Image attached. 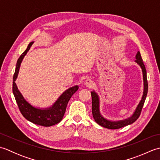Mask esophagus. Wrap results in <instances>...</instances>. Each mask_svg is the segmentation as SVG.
<instances>
[{"label":"esophagus","instance_id":"34e87169","mask_svg":"<svg viewBox=\"0 0 160 160\" xmlns=\"http://www.w3.org/2000/svg\"><path fill=\"white\" fill-rule=\"evenodd\" d=\"M84 84H85V86L88 88H91L93 85H94V82L92 80L89 79V78H87V79L84 81Z\"/></svg>","mask_w":160,"mask_h":160}]
</instances>
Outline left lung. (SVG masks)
Segmentation results:
<instances>
[{
  "instance_id": "1",
  "label": "left lung",
  "mask_w": 160,
  "mask_h": 160,
  "mask_svg": "<svg viewBox=\"0 0 160 160\" xmlns=\"http://www.w3.org/2000/svg\"><path fill=\"white\" fill-rule=\"evenodd\" d=\"M135 58H136L135 62H136L140 66L142 71V73H143L144 92H143V96H142L141 101L138 105L136 109H135L133 114H132L130 118H128V119H125V120H120V121H111V120H107L106 118H104L102 115H101L100 112L99 96H98L97 93L95 92L94 91H91V97H92L93 117L94 118L95 121H96L98 124L102 126V127L108 128V129L120 128L125 127V126L132 124L134 122H135L138 120V118L140 115L142 107L144 106L146 98H147V96L148 82H147V70H146L145 65L144 64L143 60H142L140 52H138L136 56H135Z\"/></svg>"
}]
</instances>
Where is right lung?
Instances as JSON below:
<instances>
[{
    "mask_svg": "<svg viewBox=\"0 0 160 160\" xmlns=\"http://www.w3.org/2000/svg\"><path fill=\"white\" fill-rule=\"evenodd\" d=\"M33 42H31L28 48L24 52L17 60L15 73L13 77V93L15 97L16 103L18 104L20 113L23 117L33 124L42 126V127H51L55 125L62 120L65 113L67 105L73 94L78 89V86H74L67 89L58 98L52 107L46 108H38L33 107L27 101L21 93L20 92L16 86L15 81L18 77L20 64L24 57L29 50Z\"/></svg>",
    "mask_w": 160,
    "mask_h": 160,
    "instance_id": "1",
    "label": "right lung"
}]
</instances>
